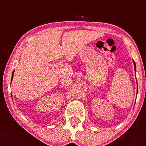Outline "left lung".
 <instances>
[{
  "label": "left lung",
  "instance_id": "left-lung-1",
  "mask_svg": "<svg viewBox=\"0 0 146 146\" xmlns=\"http://www.w3.org/2000/svg\"><path fill=\"white\" fill-rule=\"evenodd\" d=\"M133 64H134V68H135V70H136V66H135V63L133 60Z\"/></svg>",
  "mask_w": 146,
  "mask_h": 146
}]
</instances>
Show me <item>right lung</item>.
Segmentation results:
<instances>
[{
    "label": "right lung",
    "instance_id": "1",
    "mask_svg": "<svg viewBox=\"0 0 146 146\" xmlns=\"http://www.w3.org/2000/svg\"><path fill=\"white\" fill-rule=\"evenodd\" d=\"M13 74H14V73H13V75H12V78H11V81H12V80H13Z\"/></svg>",
    "mask_w": 146,
    "mask_h": 146
}]
</instances>
